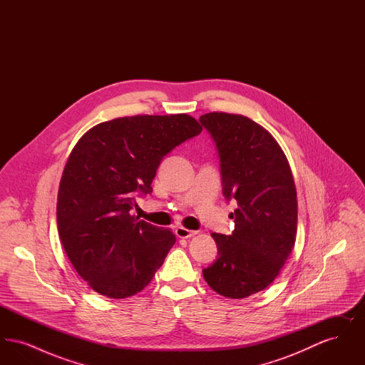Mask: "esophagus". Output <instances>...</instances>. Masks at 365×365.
<instances>
[{"mask_svg":"<svg viewBox=\"0 0 365 365\" xmlns=\"http://www.w3.org/2000/svg\"><path fill=\"white\" fill-rule=\"evenodd\" d=\"M175 234L178 238H190L194 237L197 234V231H192V230H187L185 227L179 226L175 228Z\"/></svg>","mask_w":365,"mask_h":365,"instance_id":"1","label":"esophagus"}]
</instances>
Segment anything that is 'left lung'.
<instances>
[{"mask_svg":"<svg viewBox=\"0 0 365 365\" xmlns=\"http://www.w3.org/2000/svg\"><path fill=\"white\" fill-rule=\"evenodd\" d=\"M216 143L223 194L238 208L231 235L212 232L217 260L202 269L210 289L246 298L268 287L289 259L297 235L294 179L277 139L252 119L225 112L200 118Z\"/></svg>","mask_w":365,"mask_h":365,"instance_id":"left-lung-1","label":"left lung"}]
</instances>
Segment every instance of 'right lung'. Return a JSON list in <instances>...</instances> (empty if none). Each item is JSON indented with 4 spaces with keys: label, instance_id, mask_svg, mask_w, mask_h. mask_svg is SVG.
<instances>
[{
    "label": "right lung",
    "instance_id": "1",
    "mask_svg": "<svg viewBox=\"0 0 365 365\" xmlns=\"http://www.w3.org/2000/svg\"><path fill=\"white\" fill-rule=\"evenodd\" d=\"M202 127L186 113L118 118L90 128L72 149L57 195V228L71 264L97 293L143 290L176 237L131 215L150 194L163 157Z\"/></svg>",
    "mask_w": 365,
    "mask_h": 365
}]
</instances>
